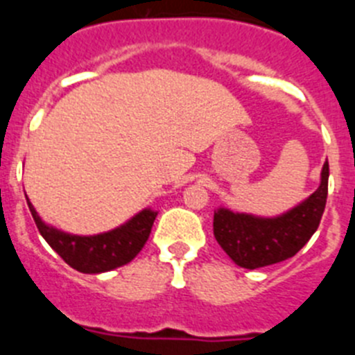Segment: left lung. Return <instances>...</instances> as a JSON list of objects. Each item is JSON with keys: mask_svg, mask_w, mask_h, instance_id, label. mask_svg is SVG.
<instances>
[{"mask_svg": "<svg viewBox=\"0 0 355 355\" xmlns=\"http://www.w3.org/2000/svg\"><path fill=\"white\" fill-rule=\"evenodd\" d=\"M327 190L329 162H325L318 190L302 205L277 218H256L218 209L213 216V234L238 266L254 270L284 261L299 252L318 229Z\"/></svg>", "mask_w": 355, "mask_h": 355, "instance_id": "left-lung-1", "label": "left lung"}]
</instances>
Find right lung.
<instances>
[{
  "label": "right lung",
  "instance_id": "1",
  "mask_svg": "<svg viewBox=\"0 0 355 355\" xmlns=\"http://www.w3.org/2000/svg\"><path fill=\"white\" fill-rule=\"evenodd\" d=\"M28 208L44 240L48 241L51 249L56 250L67 265L83 274H101L130 263L146 245L156 218L155 211L144 209L128 224L110 233L96 234V236H74L44 224L30 200H28Z\"/></svg>",
  "mask_w": 355,
  "mask_h": 355
}]
</instances>
